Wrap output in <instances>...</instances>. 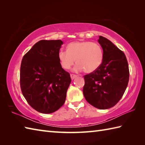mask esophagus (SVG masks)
Returning a JSON list of instances; mask_svg holds the SVG:
<instances>
[{
	"mask_svg": "<svg viewBox=\"0 0 145 145\" xmlns=\"http://www.w3.org/2000/svg\"><path fill=\"white\" fill-rule=\"evenodd\" d=\"M76 76H77V75H75V74H73V73H71V74H70V77H71V78H72V80H73L75 78H76Z\"/></svg>",
	"mask_w": 145,
	"mask_h": 145,
	"instance_id": "obj_1",
	"label": "esophagus"
}]
</instances>
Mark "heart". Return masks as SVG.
<instances>
[{
  "mask_svg": "<svg viewBox=\"0 0 145 145\" xmlns=\"http://www.w3.org/2000/svg\"><path fill=\"white\" fill-rule=\"evenodd\" d=\"M61 65L69 69L75 63L76 72L84 70L87 73L95 72L99 69L103 60V52L101 46L90 41L73 42L67 45V50L58 52Z\"/></svg>",
  "mask_w": 145,
  "mask_h": 145,
  "instance_id": "b5f03b06",
  "label": "heart"
}]
</instances>
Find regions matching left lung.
<instances>
[{"instance_id":"8db88e82","label":"left lung","mask_w":145,"mask_h":145,"mask_svg":"<svg viewBox=\"0 0 145 145\" xmlns=\"http://www.w3.org/2000/svg\"><path fill=\"white\" fill-rule=\"evenodd\" d=\"M98 42L103 48V62L95 72L84 75L83 93L92 106L105 110L115 106L123 97L130 72L123 52L102 36Z\"/></svg>"}]
</instances>
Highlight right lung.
Wrapping results in <instances>:
<instances>
[{
	"label": "right lung",
	"mask_w": 145,
	"mask_h": 145,
	"mask_svg": "<svg viewBox=\"0 0 145 145\" xmlns=\"http://www.w3.org/2000/svg\"><path fill=\"white\" fill-rule=\"evenodd\" d=\"M60 40H42L23 57L20 65L22 93L30 106L42 113H52L63 105L71 82L62 67L58 52Z\"/></svg>",
	"instance_id": "right-lung-1"
}]
</instances>
